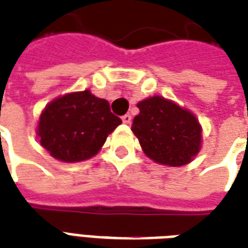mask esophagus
Instances as JSON below:
<instances>
[{
  "instance_id": "34e87169",
  "label": "esophagus",
  "mask_w": 248,
  "mask_h": 248,
  "mask_svg": "<svg viewBox=\"0 0 248 248\" xmlns=\"http://www.w3.org/2000/svg\"><path fill=\"white\" fill-rule=\"evenodd\" d=\"M131 115H130V114H124V117H122V122H124V124H131Z\"/></svg>"
}]
</instances>
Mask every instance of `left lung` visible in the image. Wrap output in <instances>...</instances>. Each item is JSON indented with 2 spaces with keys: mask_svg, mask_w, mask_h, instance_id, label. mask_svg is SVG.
Returning <instances> with one entry per match:
<instances>
[{
  "mask_svg": "<svg viewBox=\"0 0 248 248\" xmlns=\"http://www.w3.org/2000/svg\"><path fill=\"white\" fill-rule=\"evenodd\" d=\"M131 130L146 155L166 166H183L197 155L202 127L195 115L166 98L154 95L138 102Z\"/></svg>",
  "mask_w": 248,
  "mask_h": 248,
  "instance_id": "left-lung-1",
  "label": "left lung"
}]
</instances>
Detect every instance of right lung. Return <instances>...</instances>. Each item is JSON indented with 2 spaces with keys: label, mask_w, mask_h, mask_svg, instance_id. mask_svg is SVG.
I'll return each mask as SVG.
<instances>
[{
  "label": "right lung",
  "mask_w": 248,
  "mask_h": 248,
  "mask_svg": "<svg viewBox=\"0 0 248 248\" xmlns=\"http://www.w3.org/2000/svg\"><path fill=\"white\" fill-rule=\"evenodd\" d=\"M121 124L106 99L83 90L51 101L41 114L37 135L51 156L71 163L95 155Z\"/></svg>",
  "instance_id": "obj_1"
}]
</instances>
